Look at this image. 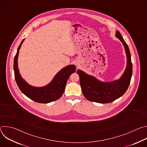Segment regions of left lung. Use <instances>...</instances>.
<instances>
[{"instance_id":"8db88e82","label":"left lung","mask_w":147,"mask_h":147,"mask_svg":"<svg viewBox=\"0 0 147 147\" xmlns=\"http://www.w3.org/2000/svg\"><path fill=\"white\" fill-rule=\"evenodd\" d=\"M116 36L123 43L127 59L126 69L119 80L110 82H103L81 70H78L77 71L80 77L82 92L90 101L100 103L111 102L121 96L129 86L133 72L130 52L119 31H116Z\"/></svg>"}]
</instances>
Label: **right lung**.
<instances>
[{
	"label": "right lung",
	"instance_id": "obj_1",
	"mask_svg": "<svg viewBox=\"0 0 147 147\" xmlns=\"http://www.w3.org/2000/svg\"><path fill=\"white\" fill-rule=\"evenodd\" d=\"M24 40V39L19 45L14 59V77L18 88L25 95L38 103H48L59 99L65 91L68 78L76 71V66L69 65L62 69L47 86L43 87L31 86L21 77L17 66L19 50Z\"/></svg>",
	"mask_w": 147,
	"mask_h": 147
}]
</instances>
